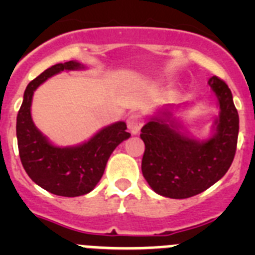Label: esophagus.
<instances>
[{"label":"esophagus","mask_w":255,"mask_h":255,"mask_svg":"<svg viewBox=\"0 0 255 255\" xmlns=\"http://www.w3.org/2000/svg\"><path fill=\"white\" fill-rule=\"evenodd\" d=\"M128 128H129L130 132L131 134H138L139 131H140L141 126H143V119H141L140 115H130L129 117H128Z\"/></svg>","instance_id":"34e87169"}]
</instances>
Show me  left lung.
Returning a JSON list of instances; mask_svg holds the SVG:
<instances>
[{"mask_svg": "<svg viewBox=\"0 0 255 255\" xmlns=\"http://www.w3.org/2000/svg\"><path fill=\"white\" fill-rule=\"evenodd\" d=\"M208 83L221 110L213 138L199 143L159 119H152L141 128L140 138L145 144L141 172L157 194L173 199L194 197L217 182L233 163L239 134L238 110L222 79L212 76Z\"/></svg>", "mask_w": 255, "mask_h": 255, "instance_id": "1", "label": "left lung"}]
</instances>
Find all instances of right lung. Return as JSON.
<instances>
[{"instance_id": "right-lung-1", "label": "right lung", "mask_w": 255, "mask_h": 255, "mask_svg": "<svg viewBox=\"0 0 255 255\" xmlns=\"http://www.w3.org/2000/svg\"><path fill=\"white\" fill-rule=\"evenodd\" d=\"M82 67L76 61L56 64L31 80L24 92L16 117L17 147L22 167L37 185L61 197H79L93 190L105 172L111 153L130 136L126 124L120 121L102 129L82 145L58 148L35 128L30 116L35 89L55 74Z\"/></svg>"}]
</instances>
